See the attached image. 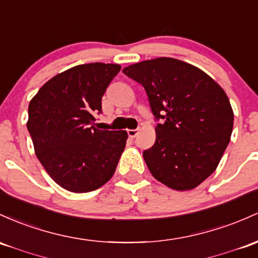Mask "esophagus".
<instances>
[{
	"mask_svg": "<svg viewBox=\"0 0 258 258\" xmlns=\"http://www.w3.org/2000/svg\"><path fill=\"white\" fill-rule=\"evenodd\" d=\"M127 134H128L130 138H135L138 134V130H128V131H127Z\"/></svg>",
	"mask_w": 258,
	"mask_h": 258,
	"instance_id": "esophagus-1",
	"label": "esophagus"
}]
</instances>
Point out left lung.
<instances>
[{
	"mask_svg": "<svg viewBox=\"0 0 258 258\" xmlns=\"http://www.w3.org/2000/svg\"><path fill=\"white\" fill-rule=\"evenodd\" d=\"M122 72L144 87L155 143L143 152L153 176L168 187H197L217 169L233 132L234 112L223 88L202 70L171 57L138 62Z\"/></svg>",
	"mask_w": 258,
	"mask_h": 258,
	"instance_id": "obj_1",
	"label": "left lung"
}]
</instances>
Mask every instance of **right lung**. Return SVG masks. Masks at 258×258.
Listing matches in <instances>:
<instances>
[{
    "mask_svg": "<svg viewBox=\"0 0 258 258\" xmlns=\"http://www.w3.org/2000/svg\"><path fill=\"white\" fill-rule=\"evenodd\" d=\"M115 63H87L58 73L30 100L27 127L51 179L76 194L94 191L112 177L126 131L94 127L101 98L120 72Z\"/></svg>",
    "mask_w": 258,
    "mask_h": 258,
    "instance_id": "right-lung-1",
    "label": "right lung"
}]
</instances>
